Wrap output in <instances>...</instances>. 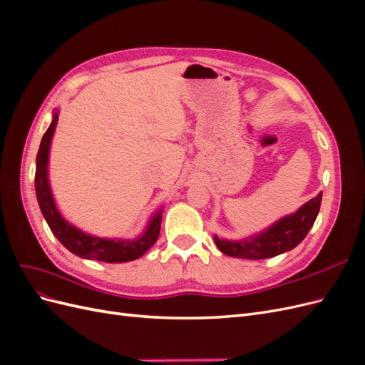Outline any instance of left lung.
<instances>
[{"label":"left lung","instance_id":"1","mask_svg":"<svg viewBox=\"0 0 365 365\" xmlns=\"http://www.w3.org/2000/svg\"><path fill=\"white\" fill-rule=\"evenodd\" d=\"M323 193L319 192L295 213L284 216L259 235L244 240H225L215 236L216 247L227 256L239 259H268L295 248L306 237L314 225L322 205Z\"/></svg>","mask_w":365,"mask_h":365}]
</instances>
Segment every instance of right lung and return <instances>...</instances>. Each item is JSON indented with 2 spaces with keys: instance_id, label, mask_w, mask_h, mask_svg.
<instances>
[{
  "instance_id": "1",
  "label": "right lung",
  "mask_w": 365,
  "mask_h": 365,
  "mask_svg": "<svg viewBox=\"0 0 365 365\" xmlns=\"http://www.w3.org/2000/svg\"><path fill=\"white\" fill-rule=\"evenodd\" d=\"M58 125V111L54 113L51 125L46 130V134L42 137L41 146L38 150L36 157V173H35V189H36V197L41 207V212L46 217L50 230L53 235L58 237L61 244L71 251L76 256L82 259H93L101 260L106 263H121V262H130L141 257L153 244H155L160 236L161 228V210L153 215L149 220V225L145 233L138 236L137 239L132 240H114V239H102L94 237L83 233L79 228L73 227L70 222H67L59 213V210L54 204L53 195L50 190L48 184V152L51 138L54 134V129Z\"/></svg>"
}]
</instances>
